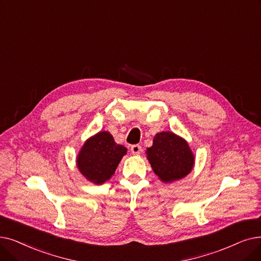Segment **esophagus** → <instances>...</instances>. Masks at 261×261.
I'll return each mask as SVG.
<instances>
[{
  "label": "esophagus",
  "instance_id": "1",
  "mask_svg": "<svg viewBox=\"0 0 261 261\" xmlns=\"http://www.w3.org/2000/svg\"><path fill=\"white\" fill-rule=\"evenodd\" d=\"M131 152L133 154H140L142 152L141 145H132L131 146Z\"/></svg>",
  "mask_w": 261,
  "mask_h": 261
}]
</instances>
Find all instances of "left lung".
Instances as JSON below:
<instances>
[{"label":"left lung","mask_w":261,"mask_h":261,"mask_svg":"<svg viewBox=\"0 0 261 261\" xmlns=\"http://www.w3.org/2000/svg\"><path fill=\"white\" fill-rule=\"evenodd\" d=\"M146 154L152 171L164 184L185 178L195 163L194 153L188 142L172 131L156 133Z\"/></svg>","instance_id":"1"}]
</instances>
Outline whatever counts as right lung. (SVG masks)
<instances>
[{
	"instance_id": "right-lung-1",
	"label": "right lung",
	"mask_w": 261,
	"mask_h": 261,
	"mask_svg": "<svg viewBox=\"0 0 261 261\" xmlns=\"http://www.w3.org/2000/svg\"><path fill=\"white\" fill-rule=\"evenodd\" d=\"M127 148L117 144L108 131H100L85 141L76 155V167L92 184L102 185L114 175Z\"/></svg>"
}]
</instances>
